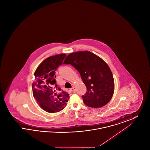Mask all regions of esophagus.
Here are the masks:
<instances>
[{
    "label": "esophagus",
    "instance_id": "1",
    "mask_svg": "<svg viewBox=\"0 0 150 150\" xmlns=\"http://www.w3.org/2000/svg\"><path fill=\"white\" fill-rule=\"evenodd\" d=\"M70 91H71V92H74V93H75V91H76V88H75V87L73 86V87L71 89H70Z\"/></svg>",
    "mask_w": 150,
    "mask_h": 150
}]
</instances>
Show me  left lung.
I'll return each mask as SVG.
<instances>
[{
	"instance_id": "obj_1",
	"label": "left lung",
	"mask_w": 150,
	"mask_h": 150,
	"mask_svg": "<svg viewBox=\"0 0 150 150\" xmlns=\"http://www.w3.org/2000/svg\"><path fill=\"white\" fill-rule=\"evenodd\" d=\"M64 64H71L80 74L86 87L82 98L87 106L99 108L107 104L114 92V80L108 64L89 51L69 54Z\"/></svg>"
}]
</instances>
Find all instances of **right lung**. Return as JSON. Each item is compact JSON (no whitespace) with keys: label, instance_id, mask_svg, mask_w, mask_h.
Listing matches in <instances>:
<instances>
[{"label":"right lung","instance_id":"1","mask_svg":"<svg viewBox=\"0 0 150 150\" xmlns=\"http://www.w3.org/2000/svg\"><path fill=\"white\" fill-rule=\"evenodd\" d=\"M66 54L48 57L39 65L32 84L33 96L40 107L48 112L60 111L66 106L68 93L61 91L56 84L55 71L62 64Z\"/></svg>","mask_w":150,"mask_h":150}]
</instances>
